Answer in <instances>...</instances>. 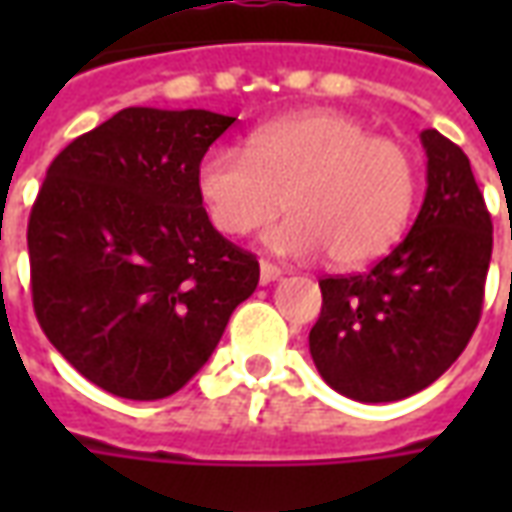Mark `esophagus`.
I'll use <instances>...</instances> for the list:
<instances>
[{"instance_id":"34e87169","label":"esophagus","mask_w":512,"mask_h":512,"mask_svg":"<svg viewBox=\"0 0 512 512\" xmlns=\"http://www.w3.org/2000/svg\"><path fill=\"white\" fill-rule=\"evenodd\" d=\"M279 277H282V268L268 263V260H260V285H271Z\"/></svg>"}]
</instances>
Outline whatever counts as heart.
<instances>
[{
  "label": "heart",
  "mask_w": 512,
  "mask_h": 512,
  "mask_svg": "<svg viewBox=\"0 0 512 512\" xmlns=\"http://www.w3.org/2000/svg\"><path fill=\"white\" fill-rule=\"evenodd\" d=\"M194 180L219 233H257L277 219L285 200L290 216L268 233V246L290 257L326 252L340 268L386 255L417 197V167L406 147L334 109L255 128L246 150H205Z\"/></svg>",
  "instance_id": "b5f03b06"
}]
</instances>
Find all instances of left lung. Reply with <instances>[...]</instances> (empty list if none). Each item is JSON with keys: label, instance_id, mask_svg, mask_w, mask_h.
I'll list each match as a JSON object with an SVG mask.
<instances>
[{"label": "left lung", "instance_id": "8db88e82", "mask_svg": "<svg viewBox=\"0 0 512 512\" xmlns=\"http://www.w3.org/2000/svg\"><path fill=\"white\" fill-rule=\"evenodd\" d=\"M428 189L400 244L365 274L321 279L310 354L334 392L392 403L430 386L463 354L483 310L494 227L461 147L419 134Z\"/></svg>", "mask_w": 512, "mask_h": 512}]
</instances>
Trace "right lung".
I'll use <instances>...</instances> for the list:
<instances>
[{
    "mask_svg": "<svg viewBox=\"0 0 512 512\" xmlns=\"http://www.w3.org/2000/svg\"><path fill=\"white\" fill-rule=\"evenodd\" d=\"M235 117L128 106L51 161L29 213L32 304L87 381L161 400L197 376L260 266L213 227L202 153Z\"/></svg>",
    "mask_w": 512,
    "mask_h": 512,
    "instance_id": "right-lung-1",
    "label": "right lung"
}]
</instances>
